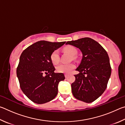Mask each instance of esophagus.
<instances>
[{
	"instance_id": "34e87169",
	"label": "esophagus",
	"mask_w": 125,
	"mask_h": 125,
	"mask_svg": "<svg viewBox=\"0 0 125 125\" xmlns=\"http://www.w3.org/2000/svg\"><path fill=\"white\" fill-rule=\"evenodd\" d=\"M64 76H65V78H67V77H68V75L67 74H64Z\"/></svg>"
}]
</instances>
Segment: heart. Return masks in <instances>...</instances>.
<instances>
[{
    "mask_svg": "<svg viewBox=\"0 0 125 125\" xmlns=\"http://www.w3.org/2000/svg\"><path fill=\"white\" fill-rule=\"evenodd\" d=\"M64 51L68 53L71 56H74L77 54V50L76 48L72 46H67L64 48ZM51 60L53 64H56L59 62L60 56H59V52L58 50H55L51 54ZM75 68V64L73 63H69V64H60L56 67V70L58 73H69L70 72Z\"/></svg>",
    "mask_w": 125,
    "mask_h": 125,
    "instance_id": "obj_1",
    "label": "heart"
}]
</instances>
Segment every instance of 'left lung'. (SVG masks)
<instances>
[{"mask_svg": "<svg viewBox=\"0 0 125 125\" xmlns=\"http://www.w3.org/2000/svg\"><path fill=\"white\" fill-rule=\"evenodd\" d=\"M82 52L83 57L74 75L75 80L71 84L73 96L78 100L90 103L98 99L107 87L111 73L108 54L98 42L85 37L68 41Z\"/></svg>", "mask_w": 125, "mask_h": 125, "instance_id": "1", "label": "left lung"}]
</instances>
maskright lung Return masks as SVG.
<instances>
[{
    "label": "right lung",
    "mask_w": 125,
    "mask_h": 125,
    "mask_svg": "<svg viewBox=\"0 0 125 125\" xmlns=\"http://www.w3.org/2000/svg\"><path fill=\"white\" fill-rule=\"evenodd\" d=\"M65 43L40 41L29 46L21 54L17 77L22 92L33 103L45 104L57 95L58 84L65 77L62 73L54 72L50 57Z\"/></svg>",
    "instance_id": "1"
}]
</instances>
